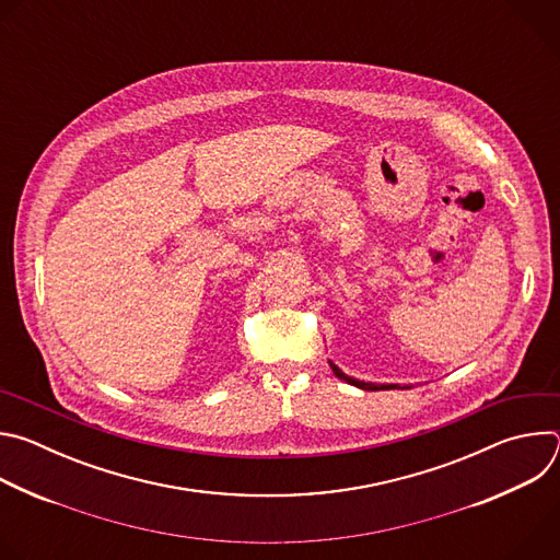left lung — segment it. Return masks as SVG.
I'll use <instances>...</instances> for the list:
<instances>
[{
	"label": "left lung",
	"instance_id": "obj_1",
	"mask_svg": "<svg viewBox=\"0 0 560 560\" xmlns=\"http://www.w3.org/2000/svg\"><path fill=\"white\" fill-rule=\"evenodd\" d=\"M330 368H332V372L341 378V381H346V383H350V385H357V387H361V389H368V392H376V389H394V387H398V385H378V383H365V381H357V378H352V376H348V374H343L335 363H330Z\"/></svg>",
	"mask_w": 560,
	"mask_h": 560
}]
</instances>
